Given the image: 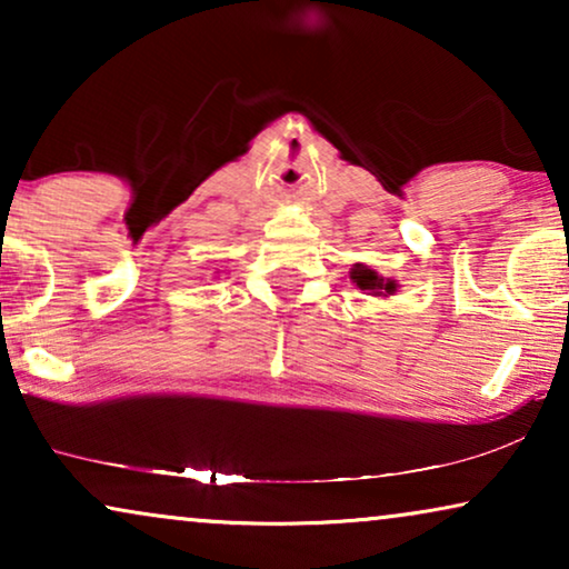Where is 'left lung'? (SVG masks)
I'll return each mask as SVG.
<instances>
[{"mask_svg": "<svg viewBox=\"0 0 569 569\" xmlns=\"http://www.w3.org/2000/svg\"><path fill=\"white\" fill-rule=\"evenodd\" d=\"M349 279H352L365 295H372V298L386 300L399 292V282H396L393 277H380L376 269L368 267V263H355L352 271H349Z\"/></svg>", "mask_w": 569, "mask_h": 569, "instance_id": "obj_1", "label": "left lung"}]
</instances>
